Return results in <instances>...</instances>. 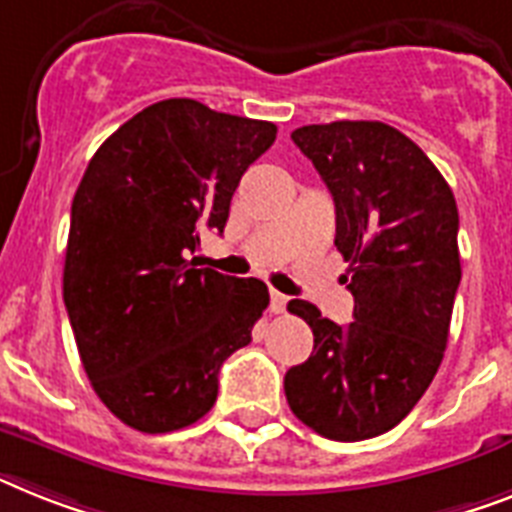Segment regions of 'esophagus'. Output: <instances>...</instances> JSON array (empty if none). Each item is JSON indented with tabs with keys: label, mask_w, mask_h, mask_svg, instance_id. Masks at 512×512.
Wrapping results in <instances>:
<instances>
[{
	"label": "esophagus",
	"mask_w": 512,
	"mask_h": 512,
	"mask_svg": "<svg viewBox=\"0 0 512 512\" xmlns=\"http://www.w3.org/2000/svg\"><path fill=\"white\" fill-rule=\"evenodd\" d=\"M285 306H287V295L272 290V295H269V311H272V314H282Z\"/></svg>",
	"instance_id": "34e87169"
}]
</instances>
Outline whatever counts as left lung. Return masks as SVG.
<instances>
[{"label":"left lung","mask_w":512,"mask_h":512,"mask_svg":"<svg viewBox=\"0 0 512 512\" xmlns=\"http://www.w3.org/2000/svg\"><path fill=\"white\" fill-rule=\"evenodd\" d=\"M290 138L332 193L356 306L340 327L314 303H287L314 332V353L285 374L287 403L327 439L379 437L413 411L445 356L458 206L432 159L384 122L303 125Z\"/></svg>","instance_id":"8db88e82"}]
</instances>
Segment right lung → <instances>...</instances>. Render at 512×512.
<instances>
[{
    "label": "right lung",
    "mask_w": 512,
    "mask_h": 512,
    "mask_svg": "<svg viewBox=\"0 0 512 512\" xmlns=\"http://www.w3.org/2000/svg\"><path fill=\"white\" fill-rule=\"evenodd\" d=\"M277 125L156 101L101 143L70 211L62 295L91 387L122 424L164 434L211 411L219 366L269 306L261 280L196 269Z\"/></svg>",
    "instance_id": "obj_1"
}]
</instances>
